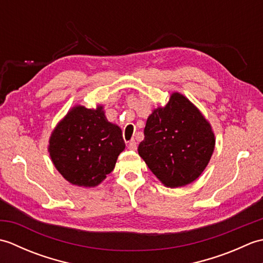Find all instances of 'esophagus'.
I'll return each instance as SVG.
<instances>
[{"label":"esophagus","mask_w":263,"mask_h":263,"mask_svg":"<svg viewBox=\"0 0 263 263\" xmlns=\"http://www.w3.org/2000/svg\"><path fill=\"white\" fill-rule=\"evenodd\" d=\"M127 148L130 150H137V142L136 140H130L127 142Z\"/></svg>","instance_id":"esophagus-1"}]
</instances>
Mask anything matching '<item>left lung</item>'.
<instances>
[{
  "label": "left lung",
  "mask_w": 263,
  "mask_h": 263,
  "mask_svg": "<svg viewBox=\"0 0 263 263\" xmlns=\"http://www.w3.org/2000/svg\"><path fill=\"white\" fill-rule=\"evenodd\" d=\"M138 153L167 187H181L202 174L215 149V135L202 113L180 92L149 115Z\"/></svg>",
  "instance_id": "1"
}]
</instances>
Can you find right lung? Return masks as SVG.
I'll return each instance as SVG.
<instances>
[{"label": "right lung", "instance_id": "add662e5", "mask_svg": "<svg viewBox=\"0 0 263 263\" xmlns=\"http://www.w3.org/2000/svg\"><path fill=\"white\" fill-rule=\"evenodd\" d=\"M125 149L120 126L107 121L103 106L77 105L55 126L48 153L60 174L73 185L93 187L114 170Z\"/></svg>", "mask_w": 263, "mask_h": 263}]
</instances>
